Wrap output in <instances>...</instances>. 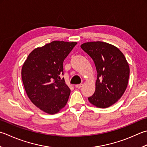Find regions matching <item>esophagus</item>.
Listing matches in <instances>:
<instances>
[{
    "instance_id": "34e87169",
    "label": "esophagus",
    "mask_w": 147,
    "mask_h": 147,
    "mask_svg": "<svg viewBox=\"0 0 147 147\" xmlns=\"http://www.w3.org/2000/svg\"><path fill=\"white\" fill-rule=\"evenodd\" d=\"M82 86H83V84H78V85H76L75 87L77 88H81Z\"/></svg>"
}]
</instances>
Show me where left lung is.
<instances>
[{
    "label": "left lung",
    "instance_id": "1",
    "mask_svg": "<svg viewBox=\"0 0 147 147\" xmlns=\"http://www.w3.org/2000/svg\"><path fill=\"white\" fill-rule=\"evenodd\" d=\"M81 48L92 59L97 72L96 90L89 102L97 108L110 107L127 88L130 72L127 60L119 48L105 42H85Z\"/></svg>",
    "mask_w": 147,
    "mask_h": 147
}]
</instances>
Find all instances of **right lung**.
<instances>
[{
  "instance_id": "right-lung-1",
  "label": "right lung",
  "mask_w": 147,
  "mask_h": 147,
  "mask_svg": "<svg viewBox=\"0 0 147 147\" xmlns=\"http://www.w3.org/2000/svg\"><path fill=\"white\" fill-rule=\"evenodd\" d=\"M76 42L54 41L32 51L24 63L22 78L28 98L36 107L53 115L65 107L71 93L63 74L64 59Z\"/></svg>"
}]
</instances>
